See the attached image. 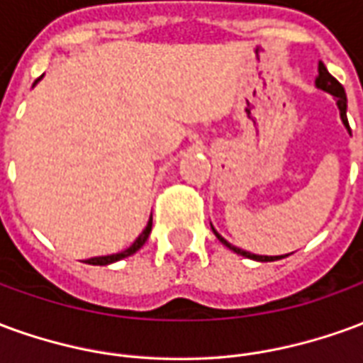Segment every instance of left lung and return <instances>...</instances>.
Instances as JSON below:
<instances>
[{
  "label": "left lung",
  "instance_id": "left-lung-1",
  "mask_svg": "<svg viewBox=\"0 0 363 363\" xmlns=\"http://www.w3.org/2000/svg\"><path fill=\"white\" fill-rule=\"evenodd\" d=\"M315 85H317V89L325 91V93H328V95L335 96L336 106H338V112H340V120H342V124L346 126V130H348V134L352 135L350 126H348V118H346V93H344V87L340 85V83L336 82L333 75L328 74V69L325 67L323 62H319V75L315 77ZM210 225H212V223H210ZM212 231H213V235L220 239V243H223L228 249H231V251L237 252V255H241V257H245V259L259 260V262H274V260H280L288 257V255H284V257H281V255L280 257H267V255H255V252L243 251V249H239V247H235V245H231L229 241H225V239L216 231L213 225H212Z\"/></svg>",
  "mask_w": 363,
  "mask_h": 363
}]
</instances>
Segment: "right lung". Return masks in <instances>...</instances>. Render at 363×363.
I'll use <instances>...</instances> for the list:
<instances>
[{
	"instance_id": "right-lung-1",
	"label": "right lung",
	"mask_w": 363,
	"mask_h": 363,
	"mask_svg": "<svg viewBox=\"0 0 363 363\" xmlns=\"http://www.w3.org/2000/svg\"><path fill=\"white\" fill-rule=\"evenodd\" d=\"M43 79V75L36 79L35 83H33V87H35L36 83L40 82ZM151 223H153V220H151V216H150V220H147V225L143 228V231L138 235V239H135L134 243L130 245L128 249H124V251H120L116 252V255H104V257H93V259H87L85 262L87 264H93V267H106V264H112V262H118V260L122 259H126V257H130V255H134V252H138L140 249H142L143 245H145V241H147V237H150L151 233Z\"/></svg>"
}]
</instances>
